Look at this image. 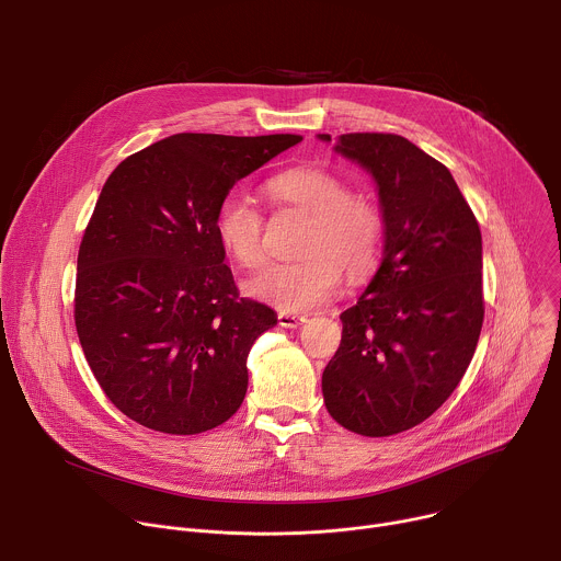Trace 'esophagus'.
<instances>
[{"label": "esophagus", "instance_id": "1", "mask_svg": "<svg viewBox=\"0 0 561 561\" xmlns=\"http://www.w3.org/2000/svg\"><path fill=\"white\" fill-rule=\"evenodd\" d=\"M277 322H279V327H284V329H297V327H301L304 322H306V314H297V312H277Z\"/></svg>", "mask_w": 561, "mask_h": 561}]
</instances>
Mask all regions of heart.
I'll use <instances>...</instances> for the list:
<instances>
[{"label": "heart", "instance_id": "heart-1", "mask_svg": "<svg viewBox=\"0 0 561 561\" xmlns=\"http://www.w3.org/2000/svg\"><path fill=\"white\" fill-rule=\"evenodd\" d=\"M271 195L306 215L301 253L306 257L273 264L247 282V293L277 310L304 312L322 306L340 286L344 266L357 277L370 271L379 255L383 217L379 206L317 167H297L275 175ZM264 215L244 195H228L217 213V237L224 251L244 268L266 262Z\"/></svg>", "mask_w": 561, "mask_h": 561}]
</instances>
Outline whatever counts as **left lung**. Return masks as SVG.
I'll use <instances>...</instances> for the list:
<instances>
[{"label": "left lung", "instance_id": "1", "mask_svg": "<svg viewBox=\"0 0 561 561\" xmlns=\"http://www.w3.org/2000/svg\"><path fill=\"white\" fill-rule=\"evenodd\" d=\"M335 150L377 184L383 257L340 314L324 404L344 428L388 437L428 420L474 355L484 324L482 232L450 171L407 137L348 133Z\"/></svg>", "mask_w": 561, "mask_h": 561}]
</instances>
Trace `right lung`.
<instances>
[{
	"label": "right lung",
	"instance_id": "1",
	"mask_svg": "<svg viewBox=\"0 0 561 561\" xmlns=\"http://www.w3.org/2000/svg\"><path fill=\"white\" fill-rule=\"evenodd\" d=\"M297 141L178 133L106 180L77 255L75 327L102 390L133 422L197 435L242 407L251 346L277 314L239 297L217 213L239 180Z\"/></svg>",
	"mask_w": 561,
	"mask_h": 561
}]
</instances>
